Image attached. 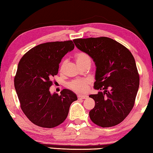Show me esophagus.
Segmentation results:
<instances>
[{
	"label": "esophagus",
	"instance_id": "34e87169",
	"mask_svg": "<svg viewBox=\"0 0 153 153\" xmlns=\"http://www.w3.org/2000/svg\"><path fill=\"white\" fill-rule=\"evenodd\" d=\"M77 97H78L79 99H86L88 97L87 96H82V95H78Z\"/></svg>",
	"mask_w": 153,
	"mask_h": 153
}]
</instances>
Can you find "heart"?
Here are the masks:
<instances>
[{
	"label": "heart",
	"mask_w": 153,
	"mask_h": 153,
	"mask_svg": "<svg viewBox=\"0 0 153 153\" xmlns=\"http://www.w3.org/2000/svg\"><path fill=\"white\" fill-rule=\"evenodd\" d=\"M76 63L78 64L79 66H81L82 65L87 63L91 64V58L87 53L85 52H80L78 53L75 56ZM66 64V60H64L62 63L61 70H63ZM68 87L72 91H74L76 93L79 94H85L89 91L90 81L88 79H75L71 81L68 83Z\"/></svg>",
	"instance_id": "1"
}]
</instances>
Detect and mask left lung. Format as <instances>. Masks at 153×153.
<instances>
[{
    "label": "left lung",
    "instance_id": "1",
    "mask_svg": "<svg viewBox=\"0 0 153 153\" xmlns=\"http://www.w3.org/2000/svg\"><path fill=\"white\" fill-rule=\"evenodd\" d=\"M77 48L94 59L96 66L94 88L104 90L90 95L95 106L89 112L92 122L102 127L117 126L133 108L140 76L129 50L108 37L76 39Z\"/></svg>",
    "mask_w": 153,
    "mask_h": 153
}]
</instances>
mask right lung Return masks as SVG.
I'll return each mask as SVG.
<instances>
[{"instance_id": "right-lung-1", "label": "right lung", "mask_w": 153, "mask_h": 153, "mask_svg": "<svg viewBox=\"0 0 153 153\" xmlns=\"http://www.w3.org/2000/svg\"><path fill=\"white\" fill-rule=\"evenodd\" d=\"M74 48L72 41L48 42L30 49L20 59L15 88L22 111L37 126H58L66 119L71 104L77 100L69 89H63L60 95L49 91L62 58Z\"/></svg>"}]
</instances>
